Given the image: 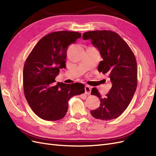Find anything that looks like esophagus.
Returning <instances> with one entry per match:
<instances>
[{"label": "esophagus", "instance_id": "1", "mask_svg": "<svg viewBox=\"0 0 156 156\" xmlns=\"http://www.w3.org/2000/svg\"><path fill=\"white\" fill-rule=\"evenodd\" d=\"M85 93L87 94H90L91 92V87L90 86L86 85L85 87Z\"/></svg>", "mask_w": 156, "mask_h": 156}]
</instances>
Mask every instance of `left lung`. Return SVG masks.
<instances>
[{
  "label": "left lung",
  "mask_w": 156,
  "mask_h": 156,
  "mask_svg": "<svg viewBox=\"0 0 156 156\" xmlns=\"http://www.w3.org/2000/svg\"><path fill=\"white\" fill-rule=\"evenodd\" d=\"M84 40H90L98 49L102 61L98 71L108 75L112 87L102 98L97 89L91 94L100 99L98 108L90 111L94 118L110 120L119 117L126 109L137 87V63L128 45L119 34L110 30L89 31L83 34Z\"/></svg>",
  "instance_id": "obj_1"
}]
</instances>
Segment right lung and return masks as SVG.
Instances as JSON below:
<instances>
[{
    "label": "right lung",
    "instance_id": "right-lung-1",
    "mask_svg": "<svg viewBox=\"0 0 156 156\" xmlns=\"http://www.w3.org/2000/svg\"><path fill=\"white\" fill-rule=\"evenodd\" d=\"M81 37V34L76 32L49 34L37 43L26 60L23 71L25 97L41 119H62L66 115L70 98L85 93L82 83H54L60 69L66 67L68 47Z\"/></svg>",
    "mask_w": 156,
    "mask_h": 156
}]
</instances>
